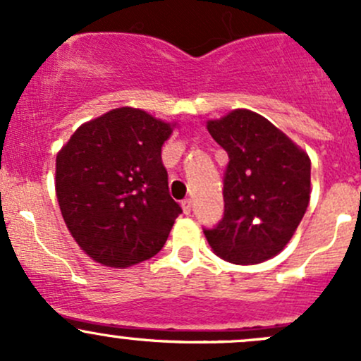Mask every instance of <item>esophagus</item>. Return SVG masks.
I'll return each instance as SVG.
<instances>
[{
	"label": "esophagus",
	"mask_w": 361,
	"mask_h": 361,
	"mask_svg": "<svg viewBox=\"0 0 361 361\" xmlns=\"http://www.w3.org/2000/svg\"><path fill=\"white\" fill-rule=\"evenodd\" d=\"M181 207H183L185 214L190 213V211H192V199H183V201H181Z\"/></svg>",
	"instance_id": "obj_1"
}]
</instances>
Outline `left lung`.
Returning <instances> with one entry per match:
<instances>
[{"label": "left lung", "instance_id": "obj_1", "mask_svg": "<svg viewBox=\"0 0 361 361\" xmlns=\"http://www.w3.org/2000/svg\"><path fill=\"white\" fill-rule=\"evenodd\" d=\"M213 140L227 152L224 218L204 228L224 260L253 265L269 260L297 231L311 194V160L267 118L234 110L207 122Z\"/></svg>", "mask_w": 361, "mask_h": 361}]
</instances>
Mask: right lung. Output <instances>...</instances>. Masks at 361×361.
<instances>
[{"mask_svg":"<svg viewBox=\"0 0 361 361\" xmlns=\"http://www.w3.org/2000/svg\"><path fill=\"white\" fill-rule=\"evenodd\" d=\"M169 123L116 108L75 130L57 154L56 192L78 246L106 267H129L166 245L180 204L169 195L162 145Z\"/></svg>","mask_w":361,"mask_h":361,"instance_id":"right-lung-1","label":"right lung"}]
</instances>
